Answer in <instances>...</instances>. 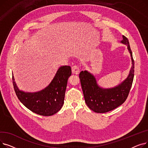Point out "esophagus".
<instances>
[{
	"label": "esophagus",
	"mask_w": 148,
	"mask_h": 148,
	"mask_svg": "<svg viewBox=\"0 0 148 148\" xmlns=\"http://www.w3.org/2000/svg\"><path fill=\"white\" fill-rule=\"evenodd\" d=\"M72 69V73L73 74H79L80 73V69L79 68V66H77V65H74L71 68Z\"/></svg>",
	"instance_id": "34e87169"
}]
</instances>
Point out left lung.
<instances>
[{"mask_svg":"<svg viewBox=\"0 0 148 148\" xmlns=\"http://www.w3.org/2000/svg\"><path fill=\"white\" fill-rule=\"evenodd\" d=\"M121 43L127 45L130 53L132 66L127 78L118 86L112 88L99 86L95 77L88 71L79 74L84 98L88 107L96 113H106L122 104L127 99L133 84L134 75V62L128 40L122 36Z\"/></svg>","mask_w":148,"mask_h":148,"instance_id":"obj_1","label":"left lung"}]
</instances>
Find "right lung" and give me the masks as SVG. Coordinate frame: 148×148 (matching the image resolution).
Segmentation results:
<instances>
[{
    "label": "right lung",
    "mask_w": 148,
    "mask_h": 148,
    "mask_svg": "<svg viewBox=\"0 0 148 148\" xmlns=\"http://www.w3.org/2000/svg\"><path fill=\"white\" fill-rule=\"evenodd\" d=\"M71 75V67L60 66L49 86L37 92L20 90L13 75L12 83L15 94L23 105L35 113L49 116L58 112L63 106L67 82Z\"/></svg>",
    "instance_id": "1"
}]
</instances>
